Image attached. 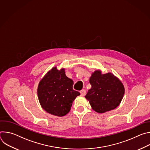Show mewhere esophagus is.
Returning a JSON list of instances; mask_svg holds the SVG:
<instances>
[{
	"label": "esophagus",
	"instance_id": "34e87169",
	"mask_svg": "<svg viewBox=\"0 0 150 150\" xmlns=\"http://www.w3.org/2000/svg\"><path fill=\"white\" fill-rule=\"evenodd\" d=\"M80 93H81V95L82 96H84L85 94H86V91H85V90H82L81 91Z\"/></svg>",
	"mask_w": 150,
	"mask_h": 150
}]
</instances>
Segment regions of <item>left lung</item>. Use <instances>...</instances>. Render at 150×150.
Wrapping results in <instances>:
<instances>
[{
  "mask_svg": "<svg viewBox=\"0 0 150 150\" xmlns=\"http://www.w3.org/2000/svg\"><path fill=\"white\" fill-rule=\"evenodd\" d=\"M91 88L85 96L93 110L103 113L116 109L125 94L122 81L112 72L102 74L100 69L92 73L90 78Z\"/></svg>",
  "mask_w": 150,
  "mask_h": 150,
  "instance_id": "left-lung-1",
  "label": "left lung"
}]
</instances>
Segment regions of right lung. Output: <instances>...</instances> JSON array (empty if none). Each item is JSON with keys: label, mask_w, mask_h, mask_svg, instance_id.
Wrapping results in <instances>:
<instances>
[{"label": "right lung", "mask_w": 150, "mask_h": 150, "mask_svg": "<svg viewBox=\"0 0 150 150\" xmlns=\"http://www.w3.org/2000/svg\"><path fill=\"white\" fill-rule=\"evenodd\" d=\"M74 81L67 77L65 68L53 67L38 85L37 95L41 108L47 113L63 116L71 110L72 103L80 93L73 90Z\"/></svg>", "instance_id": "add662e5"}]
</instances>
